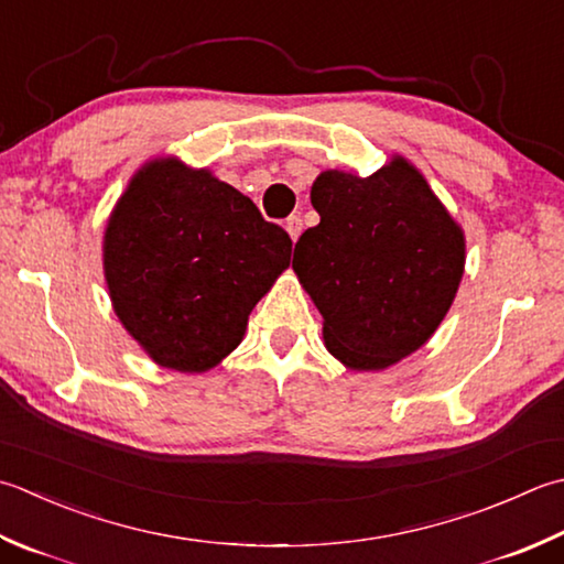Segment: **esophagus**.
Masks as SVG:
<instances>
[{
  "label": "esophagus",
  "mask_w": 564,
  "mask_h": 564,
  "mask_svg": "<svg viewBox=\"0 0 564 564\" xmlns=\"http://www.w3.org/2000/svg\"><path fill=\"white\" fill-rule=\"evenodd\" d=\"M285 231H289L293 241H297V237H301V231H303L301 215H291L289 219H285Z\"/></svg>",
  "instance_id": "obj_1"
}]
</instances>
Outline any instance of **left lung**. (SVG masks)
Returning a JSON list of instances; mask_svg holds the SVG:
<instances>
[{"mask_svg":"<svg viewBox=\"0 0 564 564\" xmlns=\"http://www.w3.org/2000/svg\"><path fill=\"white\" fill-rule=\"evenodd\" d=\"M319 225L295 241L293 271L323 315L329 355L379 371L433 337L465 273V231L403 156L359 178L323 171Z\"/></svg>","mask_w":564,"mask_h":564,"instance_id":"1","label":"left lung"}]
</instances>
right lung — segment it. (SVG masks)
<instances>
[{"label": "right lung", "mask_w": 564, "mask_h": 564, "mask_svg": "<svg viewBox=\"0 0 564 564\" xmlns=\"http://www.w3.org/2000/svg\"><path fill=\"white\" fill-rule=\"evenodd\" d=\"M293 241L207 169L149 161L105 229V279L115 313L165 369L217 367L249 313L289 269Z\"/></svg>", "instance_id": "right-lung-1"}]
</instances>
